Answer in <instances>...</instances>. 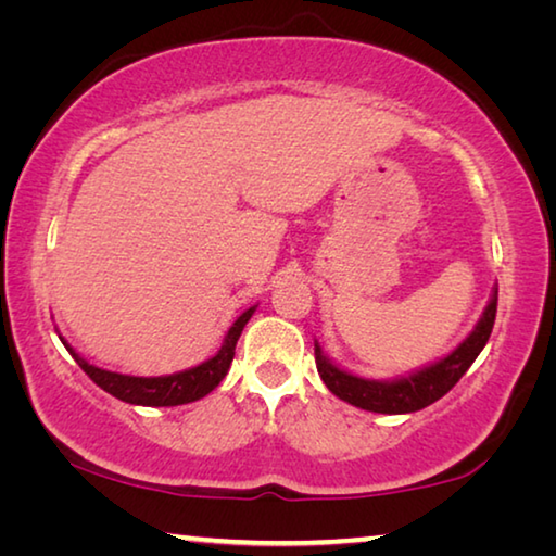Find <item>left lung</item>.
I'll return each instance as SVG.
<instances>
[{"mask_svg":"<svg viewBox=\"0 0 556 556\" xmlns=\"http://www.w3.org/2000/svg\"><path fill=\"white\" fill-rule=\"evenodd\" d=\"M497 312V289H493V296L488 301L481 321L476 324L473 331L460 343L454 353H448L441 361L427 365L417 372L407 375V378L397 380H368L357 378L353 372H345L338 368L336 363L328 361L321 353V345L316 343V368L326 388L331 390L336 397L353 404V407L378 412V414H409L417 409H425L429 404L444 397V394L454 388V384L464 378L466 370L473 365L478 353L483 351L488 338H491L493 324Z\"/></svg>","mask_w":556,"mask_h":556,"instance_id":"obj_1","label":"left lung"}]
</instances>
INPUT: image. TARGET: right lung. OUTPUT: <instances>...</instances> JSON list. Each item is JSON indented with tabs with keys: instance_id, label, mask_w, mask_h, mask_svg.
<instances>
[{
	"instance_id": "add662e5",
	"label": "right lung",
	"mask_w": 556,
	"mask_h": 556,
	"mask_svg": "<svg viewBox=\"0 0 556 556\" xmlns=\"http://www.w3.org/2000/svg\"><path fill=\"white\" fill-rule=\"evenodd\" d=\"M252 314H255V306H250L248 312L238 316V321L230 326L228 336H225L220 351L213 357H208V361L195 365V368H188L174 375H159V378H137V375H122V372L98 368V365L88 363L86 357L75 353L63 338L61 341L65 348H68V353L75 357V363L80 365L83 372H86L98 388L110 392L112 397L129 404H142V407H176V404H188V402L201 400L218 388L220 380L230 370V363L235 357V345H238L242 328L250 321Z\"/></svg>"
}]
</instances>
